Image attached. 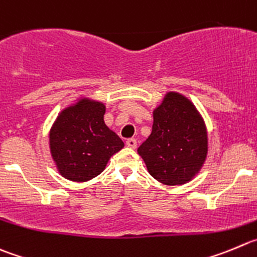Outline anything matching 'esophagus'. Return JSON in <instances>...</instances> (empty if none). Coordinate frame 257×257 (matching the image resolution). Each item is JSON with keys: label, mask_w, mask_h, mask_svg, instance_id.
Here are the masks:
<instances>
[{"label": "esophagus", "mask_w": 257, "mask_h": 257, "mask_svg": "<svg viewBox=\"0 0 257 257\" xmlns=\"http://www.w3.org/2000/svg\"><path fill=\"white\" fill-rule=\"evenodd\" d=\"M126 145L131 149H135L138 146V141H136V139H128L126 141Z\"/></svg>", "instance_id": "esophagus-1"}]
</instances>
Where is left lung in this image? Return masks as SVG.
I'll return each instance as SVG.
<instances>
[{
    "mask_svg": "<svg viewBox=\"0 0 257 257\" xmlns=\"http://www.w3.org/2000/svg\"><path fill=\"white\" fill-rule=\"evenodd\" d=\"M153 116V131L138 149L148 172L165 185L190 182L208 154L203 117L190 99L178 92L165 93Z\"/></svg>",
    "mask_w": 257,
    "mask_h": 257,
    "instance_id": "left-lung-1",
    "label": "left lung"
}]
</instances>
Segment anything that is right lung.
Masks as SVG:
<instances>
[{
	"mask_svg": "<svg viewBox=\"0 0 257 257\" xmlns=\"http://www.w3.org/2000/svg\"><path fill=\"white\" fill-rule=\"evenodd\" d=\"M106 106L80 97L59 112L49 133V148L58 172L82 183L101 174L107 163L124 146L104 123Z\"/></svg>",
	"mask_w": 257,
	"mask_h": 257,
	"instance_id": "obj_1",
	"label": "right lung"
}]
</instances>
